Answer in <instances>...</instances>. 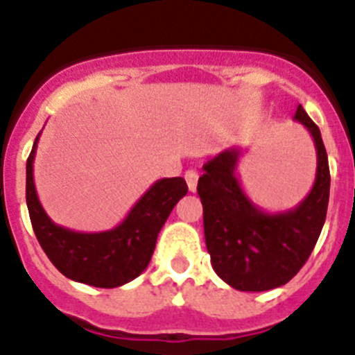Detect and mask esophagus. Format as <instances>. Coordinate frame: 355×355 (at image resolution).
Here are the masks:
<instances>
[{
    "label": "esophagus",
    "mask_w": 355,
    "mask_h": 355,
    "mask_svg": "<svg viewBox=\"0 0 355 355\" xmlns=\"http://www.w3.org/2000/svg\"><path fill=\"white\" fill-rule=\"evenodd\" d=\"M198 178H200V175H198V171L194 170H189L185 171V182H187V187H189L191 193H194L198 187Z\"/></svg>",
    "instance_id": "esophagus-1"
}]
</instances>
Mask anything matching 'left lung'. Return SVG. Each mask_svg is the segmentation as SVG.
I'll use <instances>...</instances> for the list:
<instances>
[{"mask_svg": "<svg viewBox=\"0 0 355 355\" xmlns=\"http://www.w3.org/2000/svg\"><path fill=\"white\" fill-rule=\"evenodd\" d=\"M293 120L306 127L317 148L315 184L297 207L272 214L251 201L235 173L241 148H226L210 159L198 180L212 267L241 292H265L288 283L309 258L325 223L331 175L320 129L302 106Z\"/></svg>", "mask_w": 355, "mask_h": 355, "instance_id": "obj_1", "label": "left lung"}]
</instances>
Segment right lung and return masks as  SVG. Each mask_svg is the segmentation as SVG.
Returning <instances> with one entry per match:
<instances>
[{"instance_id":"obj_1","label":"right lung","mask_w":355,"mask_h":355,"mask_svg":"<svg viewBox=\"0 0 355 355\" xmlns=\"http://www.w3.org/2000/svg\"><path fill=\"white\" fill-rule=\"evenodd\" d=\"M38 138L26 162V203L33 232L47 258L69 279L97 288H116L138 277L150 263L166 219L178 200L187 194L184 178H161L155 182L113 230L74 232L54 225L40 205L33 182Z\"/></svg>"}]
</instances>
